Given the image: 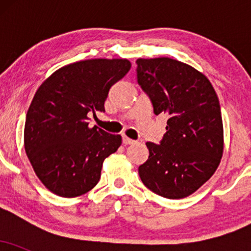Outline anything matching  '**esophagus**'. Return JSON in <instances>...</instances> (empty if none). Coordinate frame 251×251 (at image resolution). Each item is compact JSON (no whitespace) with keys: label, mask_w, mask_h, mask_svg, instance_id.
<instances>
[{"label":"esophagus","mask_w":251,"mask_h":251,"mask_svg":"<svg viewBox=\"0 0 251 251\" xmlns=\"http://www.w3.org/2000/svg\"><path fill=\"white\" fill-rule=\"evenodd\" d=\"M123 144H125V145H131V144H135V140L129 139L127 137H123Z\"/></svg>","instance_id":"34e87169"}]
</instances>
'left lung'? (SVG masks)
<instances>
[{
	"mask_svg": "<svg viewBox=\"0 0 251 251\" xmlns=\"http://www.w3.org/2000/svg\"><path fill=\"white\" fill-rule=\"evenodd\" d=\"M137 80L155 116L168 117L160 143H146L140 179L162 197H188L215 174L223 154L217 94L204 74L170 57L138 59Z\"/></svg>",
	"mask_w": 251,
	"mask_h": 251,
	"instance_id": "obj_1",
	"label": "left lung"
}]
</instances>
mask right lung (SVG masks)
<instances>
[{
	"label": "right lung",
	"instance_id": "obj_1",
	"mask_svg": "<svg viewBox=\"0 0 251 251\" xmlns=\"http://www.w3.org/2000/svg\"><path fill=\"white\" fill-rule=\"evenodd\" d=\"M129 68L126 59L74 62L54 72L36 91L25 116V149L53 194L72 198L93 189L103 160L122 145L120 135L88 124L91 114L105 112L109 89Z\"/></svg>",
	"mask_w": 251,
	"mask_h": 251
}]
</instances>
